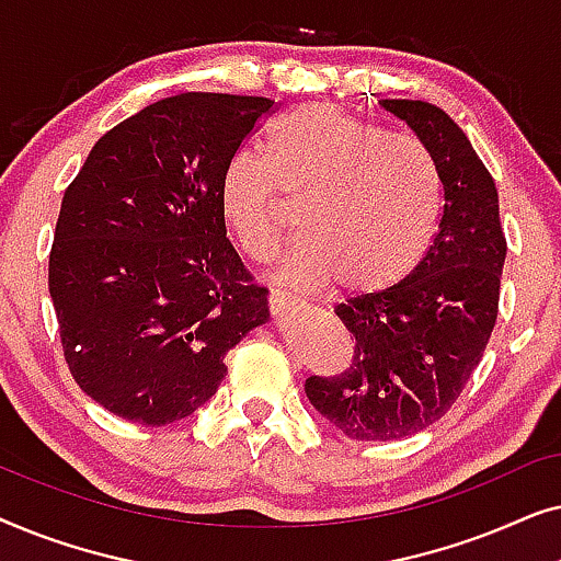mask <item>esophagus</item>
Segmentation results:
<instances>
[{
  "label": "esophagus",
  "instance_id": "obj_1",
  "mask_svg": "<svg viewBox=\"0 0 561 561\" xmlns=\"http://www.w3.org/2000/svg\"><path fill=\"white\" fill-rule=\"evenodd\" d=\"M301 304V298L296 294H288V290L283 288H273L271 290V309L278 313V311H286V309H294V306Z\"/></svg>",
  "mask_w": 561,
  "mask_h": 561
}]
</instances>
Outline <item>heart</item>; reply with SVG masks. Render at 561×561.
Returning a JSON list of instances; mask_svg holds the SVG:
<instances>
[{
  "label": "heart",
  "instance_id": "b5f03b06",
  "mask_svg": "<svg viewBox=\"0 0 561 561\" xmlns=\"http://www.w3.org/2000/svg\"><path fill=\"white\" fill-rule=\"evenodd\" d=\"M265 156L240 150L219 179V209L252 260L271 257L286 204L301 202V237L278 275L313 288L340 278L357 294L405 278L432 244L442 183L432 156L334 104H304L267 133Z\"/></svg>",
  "mask_w": 561,
  "mask_h": 561
}]
</instances>
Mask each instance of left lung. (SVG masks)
<instances>
[{"label": "left lung", "mask_w": 561, "mask_h": 561, "mask_svg": "<svg viewBox=\"0 0 561 561\" xmlns=\"http://www.w3.org/2000/svg\"><path fill=\"white\" fill-rule=\"evenodd\" d=\"M432 156L442 183L439 227L401 283L336 306L352 336L340 375H311L306 396L357 442L424 432L457 403L497 319L505 234L485 163L439 106L382 99Z\"/></svg>", "instance_id": "1"}]
</instances>
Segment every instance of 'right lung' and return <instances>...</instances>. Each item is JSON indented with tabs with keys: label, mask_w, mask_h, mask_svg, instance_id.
<instances>
[{
	"label": "right lung",
	"mask_w": 561,
	"mask_h": 561,
	"mask_svg": "<svg viewBox=\"0 0 561 561\" xmlns=\"http://www.w3.org/2000/svg\"><path fill=\"white\" fill-rule=\"evenodd\" d=\"M273 112L265 96L160 99L99 137L68 183L50 298L68 370L114 416L186 419L267 319V288L227 237L219 179Z\"/></svg>",
	"instance_id": "right-lung-1"
}]
</instances>
